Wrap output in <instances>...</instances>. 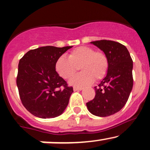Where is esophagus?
I'll return each mask as SVG.
<instances>
[{
	"mask_svg": "<svg viewBox=\"0 0 150 150\" xmlns=\"http://www.w3.org/2000/svg\"><path fill=\"white\" fill-rule=\"evenodd\" d=\"M83 89V87H73V89L74 91H78V90H82Z\"/></svg>",
	"mask_w": 150,
	"mask_h": 150,
	"instance_id": "obj_1",
	"label": "esophagus"
}]
</instances>
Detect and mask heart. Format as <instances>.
I'll list each match as a JSON object with an SVG mask.
<instances>
[{
  "mask_svg": "<svg viewBox=\"0 0 150 150\" xmlns=\"http://www.w3.org/2000/svg\"><path fill=\"white\" fill-rule=\"evenodd\" d=\"M82 71L70 80L71 85L82 86L91 84L105 76L109 69L108 56L103 51H96L94 47L81 46L75 48L68 55L61 56L56 60L55 69L63 79H69L77 71Z\"/></svg>",
  "mask_w": 150,
  "mask_h": 150,
  "instance_id": "obj_1",
  "label": "heart"
}]
</instances>
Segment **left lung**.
Wrapping results in <instances>:
<instances>
[{"mask_svg":"<svg viewBox=\"0 0 150 150\" xmlns=\"http://www.w3.org/2000/svg\"><path fill=\"white\" fill-rule=\"evenodd\" d=\"M91 43L108 56L109 69L106 76L94 87V98L86 105L92 114L105 117L119 112L127 103L133 87V61L126 47L119 42L100 40Z\"/></svg>","mask_w":150,"mask_h":150,"instance_id":"obj_1","label":"left lung"}]
</instances>
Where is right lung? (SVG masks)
Instances as JSON below:
<instances>
[{
    "label": "right lung",
    "instance_id": "1",
    "mask_svg": "<svg viewBox=\"0 0 150 150\" xmlns=\"http://www.w3.org/2000/svg\"><path fill=\"white\" fill-rule=\"evenodd\" d=\"M72 46H45L31 50L21 58L16 84L23 106L41 118H51L63 113L69 103L73 87L58 74V58Z\"/></svg>",
    "mask_w": 150,
    "mask_h": 150
}]
</instances>
